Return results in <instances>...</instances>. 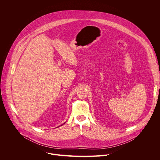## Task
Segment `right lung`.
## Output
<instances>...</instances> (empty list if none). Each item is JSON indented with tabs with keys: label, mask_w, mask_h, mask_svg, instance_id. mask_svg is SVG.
I'll list each match as a JSON object with an SVG mask.
<instances>
[{
	"label": "right lung",
	"mask_w": 160,
	"mask_h": 160,
	"mask_svg": "<svg viewBox=\"0 0 160 160\" xmlns=\"http://www.w3.org/2000/svg\"><path fill=\"white\" fill-rule=\"evenodd\" d=\"M64 123H63V124H64ZM63 124H62V125H63Z\"/></svg>",
	"instance_id": "right-lung-1"
}]
</instances>
